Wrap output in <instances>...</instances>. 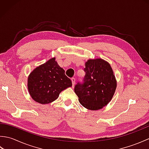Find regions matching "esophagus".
Instances as JSON below:
<instances>
[{
	"mask_svg": "<svg viewBox=\"0 0 149 149\" xmlns=\"http://www.w3.org/2000/svg\"><path fill=\"white\" fill-rule=\"evenodd\" d=\"M71 81H72V86H74L75 83V79L74 77H72L71 79Z\"/></svg>",
	"mask_w": 149,
	"mask_h": 149,
	"instance_id": "1",
	"label": "esophagus"
}]
</instances>
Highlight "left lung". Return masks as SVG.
Listing matches in <instances>:
<instances>
[{
  "label": "left lung",
  "instance_id": "left-lung-1",
  "mask_svg": "<svg viewBox=\"0 0 149 149\" xmlns=\"http://www.w3.org/2000/svg\"><path fill=\"white\" fill-rule=\"evenodd\" d=\"M83 83H78L74 91L81 104L88 109L98 110L108 104L114 95L116 81L109 63L102 59H88Z\"/></svg>",
  "mask_w": 149,
  "mask_h": 149
}]
</instances>
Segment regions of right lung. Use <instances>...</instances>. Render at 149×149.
<instances>
[{"mask_svg": "<svg viewBox=\"0 0 149 149\" xmlns=\"http://www.w3.org/2000/svg\"><path fill=\"white\" fill-rule=\"evenodd\" d=\"M55 60L53 58L38 66L28 77L30 95L34 101L42 104L53 102L63 90L72 86L71 80Z\"/></svg>", "mask_w": 149, "mask_h": 149, "instance_id": "right-lung-1", "label": "right lung"}]
</instances>
